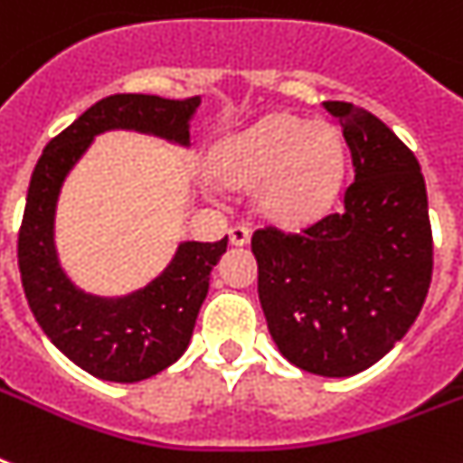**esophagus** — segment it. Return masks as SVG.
Here are the masks:
<instances>
[{"label": "esophagus", "instance_id": "esophagus-1", "mask_svg": "<svg viewBox=\"0 0 463 463\" xmlns=\"http://www.w3.org/2000/svg\"><path fill=\"white\" fill-rule=\"evenodd\" d=\"M228 238H231V245L242 247L250 242L252 232H250V228H245V225H232L231 231H228Z\"/></svg>", "mask_w": 463, "mask_h": 463}]
</instances>
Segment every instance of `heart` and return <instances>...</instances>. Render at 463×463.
Segmentation results:
<instances>
[{
	"label": "heart",
	"instance_id": "b5f03b06",
	"mask_svg": "<svg viewBox=\"0 0 463 463\" xmlns=\"http://www.w3.org/2000/svg\"><path fill=\"white\" fill-rule=\"evenodd\" d=\"M213 173L254 189L257 209L281 225H303L329 209L345 167L341 134L326 122L274 115L228 134L211 151Z\"/></svg>",
	"mask_w": 463,
	"mask_h": 463
}]
</instances>
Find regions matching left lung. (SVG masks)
Instances as JSON below:
<instances>
[{
	"label": "left lung",
	"instance_id": "1",
	"mask_svg": "<svg viewBox=\"0 0 463 463\" xmlns=\"http://www.w3.org/2000/svg\"><path fill=\"white\" fill-rule=\"evenodd\" d=\"M351 148L344 209L300 232L252 235L260 303L288 363L351 377L384 358L423 307L432 232L416 156L373 112L324 103Z\"/></svg>",
	"mask_w": 463,
	"mask_h": 463
}]
</instances>
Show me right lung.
Returning <instances> with one entry per match:
<instances>
[{"mask_svg": "<svg viewBox=\"0 0 463 463\" xmlns=\"http://www.w3.org/2000/svg\"><path fill=\"white\" fill-rule=\"evenodd\" d=\"M202 98L170 100L144 93H115L90 105L57 134L40 156L25 196L18 232V269L25 300L47 338L74 365L98 380L141 382L158 374L187 351L211 269L228 247L180 242L154 281L127 296L86 293L67 276L54 245V216L61 184L98 134L112 129L148 134L189 148V122Z\"/></svg>", "mask_w": 463, "mask_h": 463, "instance_id": "1", "label": "right lung"}]
</instances>
